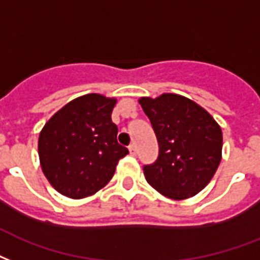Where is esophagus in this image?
I'll return each mask as SVG.
<instances>
[{
	"instance_id": "1",
	"label": "esophagus",
	"mask_w": 260,
	"mask_h": 260,
	"mask_svg": "<svg viewBox=\"0 0 260 260\" xmlns=\"http://www.w3.org/2000/svg\"><path fill=\"white\" fill-rule=\"evenodd\" d=\"M129 152L132 155H136V146L135 144H131L129 146Z\"/></svg>"
}]
</instances>
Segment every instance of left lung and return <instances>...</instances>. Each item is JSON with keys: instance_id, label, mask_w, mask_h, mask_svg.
<instances>
[{"instance_id": "8db88e82", "label": "left lung", "mask_w": 260, "mask_h": 260, "mask_svg": "<svg viewBox=\"0 0 260 260\" xmlns=\"http://www.w3.org/2000/svg\"><path fill=\"white\" fill-rule=\"evenodd\" d=\"M158 140V158L144 165L147 183L166 198L195 196L210 183L222 156V131L205 109L177 94L140 98Z\"/></svg>"}]
</instances>
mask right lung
I'll list each match as a JSON object with an SVG mask.
<instances>
[{
    "label": "right lung",
    "instance_id": "add662e5",
    "mask_svg": "<svg viewBox=\"0 0 260 260\" xmlns=\"http://www.w3.org/2000/svg\"><path fill=\"white\" fill-rule=\"evenodd\" d=\"M117 99L87 94L73 99L39 134L41 166L55 191L72 199L94 195L110 181L128 148L117 142Z\"/></svg>",
    "mask_w": 260,
    "mask_h": 260
}]
</instances>
